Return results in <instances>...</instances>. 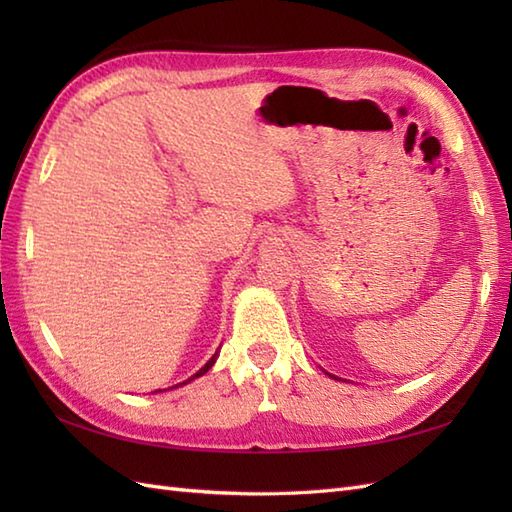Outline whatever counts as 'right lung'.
Here are the masks:
<instances>
[{
	"instance_id": "1",
	"label": "right lung",
	"mask_w": 512,
	"mask_h": 512,
	"mask_svg": "<svg viewBox=\"0 0 512 512\" xmlns=\"http://www.w3.org/2000/svg\"><path fill=\"white\" fill-rule=\"evenodd\" d=\"M215 358H217V354H213V356H211V361H209V363H206V365H204V367L200 369V372H198V374H193V376H191L189 380H184V383H180V385H187V383H191V380H193V378H198V376H202V374H206V372H209V369H211V367H213V363H215Z\"/></svg>"
}]
</instances>
